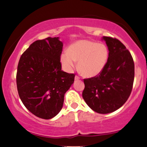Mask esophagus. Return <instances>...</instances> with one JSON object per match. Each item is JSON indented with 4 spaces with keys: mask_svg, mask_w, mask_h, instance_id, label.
Segmentation results:
<instances>
[{
    "mask_svg": "<svg viewBox=\"0 0 147 147\" xmlns=\"http://www.w3.org/2000/svg\"><path fill=\"white\" fill-rule=\"evenodd\" d=\"M79 79H80V77H78V76H75V80H79Z\"/></svg>",
    "mask_w": 147,
    "mask_h": 147,
    "instance_id": "34e87169",
    "label": "esophagus"
}]
</instances>
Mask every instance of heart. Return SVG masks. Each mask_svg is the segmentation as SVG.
Segmentation results:
<instances>
[{
	"instance_id": "heart-1",
	"label": "heart",
	"mask_w": 147,
	"mask_h": 147,
	"mask_svg": "<svg viewBox=\"0 0 147 147\" xmlns=\"http://www.w3.org/2000/svg\"><path fill=\"white\" fill-rule=\"evenodd\" d=\"M109 49L105 44L81 40L72 43L68 52L61 55L60 61L63 68L71 72L78 62V69L86 77L98 75L107 64Z\"/></svg>"
}]
</instances>
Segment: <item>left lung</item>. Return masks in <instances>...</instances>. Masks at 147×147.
Instances as JSON below:
<instances>
[{"mask_svg": "<svg viewBox=\"0 0 147 147\" xmlns=\"http://www.w3.org/2000/svg\"><path fill=\"white\" fill-rule=\"evenodd\" d=\"M109 49L107 64L98 76L84 79L82 96L87 105L99 114H109L125 104L134 80L133 58L125 45L116 38L103 36Z\"/></svg>", "mask_w": 147, "mask_h": 147, "instance_id": "1", "label": "left lung"}]
</instances>
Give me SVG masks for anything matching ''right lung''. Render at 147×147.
Masks as SVG:
<instances>
[{
  "label": "right lung",
  "mask_w": 147,
  "mask_h": 147,
  "mask_svg": "<svg viewBox=\"0 0 147 147\" xmlns=\"http://www.w3.org/2000/svg\"><path fill=\"white\" fill-rule=\"evenodd\" d=\"M63 43L59 38L37 40L21 55L18 65V92L26 109L43 119H51L63 107L64 94L75 75L61 70Z\"/></svg>",
  "instance_id": "obj_1"
}]
</instances>
